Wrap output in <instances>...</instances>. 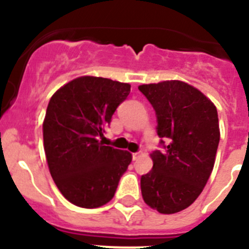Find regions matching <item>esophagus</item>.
<instances>
[{
  "label": "esophagus",
  "instance_id": "obj_1",
  "mask_svg": "<svg viewBox=\"0 0 249 249\" xmlns=\"http://www.w3.org/2000/svg\"><path fill=\"white\" fill-rule=\"evenodd\" d=\"M140 156H141L140 152H136V153H132V160H137Z\"/></svg>",
  "mask_w": 249,
  "mask_h": 249
}]
</instances>
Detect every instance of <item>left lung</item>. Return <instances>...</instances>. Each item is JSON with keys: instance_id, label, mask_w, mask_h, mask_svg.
<instances>
[{"instance_id": "1", "label": "left lung", "mask_w": 249, "mask_h": 249, "mask_svg": "<svg viewBox=\"0 0 249 249\" xmlns=\"http://www.w3.org/2000/svg\"><path fill=\"white\" fill-rule=\"evenodd\" d=\"M138 89L155 109L164 148L151 155L153 167L141 177L142 197L160 213H177L198 198L212 173L219 143L217 108L201 91L181 81Z\"/></svg>"}]
</instances>
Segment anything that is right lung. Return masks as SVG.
I'll use <instances>...</instances> for the list:
<instances>
[{
    "mask_svg": "<svg viewBox=\"0 0 249 249\" xmlns=\"http://www.w3.org/2000/svg\"><path fill=\"white\" fill-rule=\"evenodd\" d=\"M131 91L128 83L78 77L51 97L43 121L48 168L66 199L97 208L113 198L129 152L103 146L106 127Z\"/></svg>",
    "mask_w": 249,
    "mask_h": 249,
    "instance_id": "right-lung-1",
    "label": "right lung"
}]
</instances>
